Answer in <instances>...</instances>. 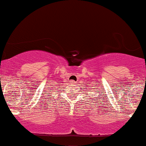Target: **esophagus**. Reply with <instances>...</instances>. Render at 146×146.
Instances as JSON below:
<instances>
[{
	"label": "esophagus",
	"mask_w": 146,
	"mask_h": 146,
	"mask_svg": "<svg viewBox=\"0 0 146 146\" xmlns=\"http://www.w3.org/2000/svg\"><path fill=\"white\" fill-rule=\"evenodd\" d=\"M70 82H71V83H76V82H75V81H73V80L70 81Z\"/></svg>",
	"instance_id": "obj_1"
}]
</instances>
